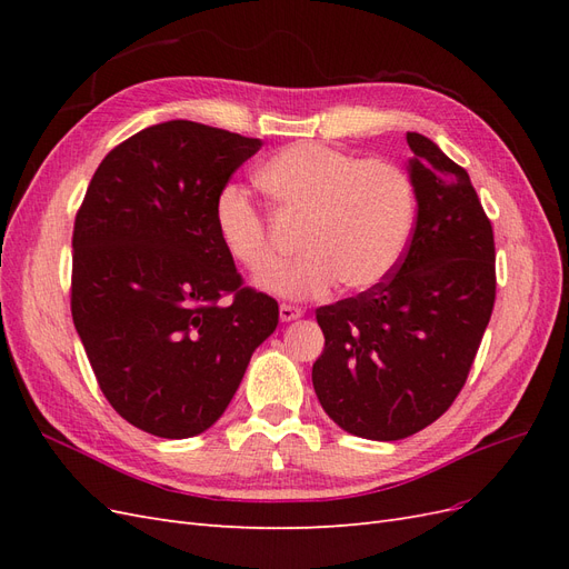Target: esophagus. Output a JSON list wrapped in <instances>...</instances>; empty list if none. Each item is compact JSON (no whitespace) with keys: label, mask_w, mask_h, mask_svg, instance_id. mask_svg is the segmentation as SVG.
Listing matches in <instances>:
<instances>
[{"label":"esophagus","mask_w":569,"mask_h":569,"mask_svg":"<svg viewBox=\"0 0 569 569\" xmlns=\"http://www.w3.org/2000/svg\"><path fill=\"white\" fill-rule=\"evenodd\" d=\"M301 316H303V311H301V308H297V306H289V303L280 306V320L282 322H291V320H297Z\"/></svg>","instance_id":"1"}]
</instances>
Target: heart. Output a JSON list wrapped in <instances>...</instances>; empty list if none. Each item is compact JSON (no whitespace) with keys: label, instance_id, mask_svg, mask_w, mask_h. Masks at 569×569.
Masks as SVG:
<instances>
[{"label":"heart","instance_id":"1","mask_svg":"<svg viewBox=\"0 0 569 569\" xmlns=\"http://www.w3.org/2000/svg\"><path fill=\"white\" fill-rule=\"evenodd\" d=\"M256 184L274 216L301 220V256L258 282L270 295L308 299L337 282L343 289H368L399 263L416 199L408 176L391 161H358L349 151L299 142L263 161ZM213 220L222 249L239 268L263 274L278 263L266 220L244 189H222Z\"/></svg>","mask_w":569,"mask_h":569}]
</instances>
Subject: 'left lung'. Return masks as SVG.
Segmentation results:
<instances>
[{"label":"left lung","instance_id":"8db88e82","mask_svg":"<svg viewBox=\"0 0 569 569\" xmlns=\"http://www.w3.org/2000/svg\"><path fill=\"white\" fill-rule=\"evenodd\" d=\"M418 218L401 261L358 297L320 306L318 401L343 432L399 441L456 401L496 299L491 222L470 182L425 134H406Z\"/></svg>","mask_w":569,"mask_h":569}]
</instances>
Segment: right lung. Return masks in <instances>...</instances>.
Masks as SVG:
<instances>
[{"label":"right lung","mask_w":569,"mask_h":569,"mask_svg":"<svg viewBox=\"0 0 569 569\" xmlns=\"http://www.w3.org/2000/svg\"><path fill=\"white\" fill-rule=\"evenodd\" d=\"M261 144L192 120L144 128L107 153L76 216V330L107 401L153 437L206 432L278 327V301L242 287L213 220Z\"/></svg>","instance_id":"add662e5"}]
</instances>
